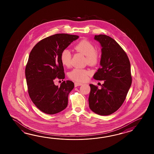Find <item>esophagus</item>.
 <instances>
[{
    "mask_svg": "<svg viewBox=\"0 0 154 154\" xmlns=\"http://www.w3.org/2000/svg\"><path fill=\"white\" fill-rule=\"evenodd\" d=\"M82 85V83H80V82H75L74 83V86H75V87H78L79 86H81V85Z\"/></svg>",
    "mask_w": 154,
    "mask_h": 154,
    "instance_id": "esophagus-1",
    "label": "esophagus"
}]
</instances>
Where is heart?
I'll return each instance as SVG.
<instances>
[{"label":"heart","mask_w":154,"mask_h":154,"mask_svg":"<svg viewBox=\"0 0 154 154\" xmlns=\"http://www.w3.org/2000/svg\"><path fill=\"white\" fill-rule=\"evenodd\" d=\"M74 49L86 56V62L89 64L95 65L98 63V53L96 51L95 46L91 42L86 39L82 40L74 46ZM60 59L63 66L69 67L71 65V53L68 49L63 50L60 53ZM90 73V72L86 69L74 68L69 72L68 75L72 80L82 82L88 80Z\"/></svg>","instance_id":"obj_1"}]
</instances>
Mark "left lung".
<instances>
[{
    "instance_id": "obj_1",
    "label": "left lung",
    "mask_w": 154,
    "mask_h": 154,
    "mask_svg": "<svg viewBox=\"0 0 154 154\" xmlns=\"http://www.w3.org/2000/svg\"><path fill=\"white\" fill-rule=\"evenodd\" d=\"M94 39L101 46L100 68L94 75L104 80L99 88L90 84L89 107L101 116L111 115L125 101L131 85V63L124 50L115 39L105 35H95Z\"/></svg>"
}]
</instances>
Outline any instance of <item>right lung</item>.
Masks as SVG:
<instances>
[{
	"label": "right lung",
	"instance_id": "add662e5",
	"mask_svg": "<svg viewBox=\"0 0 154 154\" xmlns=\"http://www.w3.org/2000/svg\"><path fill=\"white\" fill-rule=\"evenodd\" d=\"M78 38L77 35L56 34L40 41L30 52L25 68L28 92L33 103L46 114H56L68 106V95L74 84L66 80L58 87L54 80L65 78L60 53Z\"/></svg>",
	"mask_w": 154,
	"mask_h": 154
}]
</instances>
